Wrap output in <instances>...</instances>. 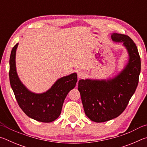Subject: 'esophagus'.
Wrapping results in <instances>:
<instances>
[{
	"label": "esophagus",
	"mask_w": 147,
	"mask_h": 147,
	"mask_svg": "<svg viewBox=\"0 0 147 147\" xmlns=\"http://www.w3.org/2000/svg\"><path fill=\"white\" fill-rule=\"evenodd\" d=\"M77 75L79 78H83L84 76H85L86 74L82 70H78L77 71Z\"/></svg>",
	"instance_id": "34e87169"
}]
</instances>
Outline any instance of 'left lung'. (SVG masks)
Wrapping results in <instances>:
<instances>
[{
    "label": "left lung",
    "mask_w": 147,
    "mask_h": 147,
    "mask_svg": "<svg viewBox=\"0 0 147 147\" xmlns=\"http://www.w3.org/2000/svg\"><path fill=\"white\" fill-rule=\"evenodd\" d=\"M111 39L123 43L129 59L117 75L108 80H80L78 91L84 111L92 121L103 123L117 117L126 109L138 87L141 58L136 44L130 37L113 33Z\"/></svg>",
    "instance_id": "8db88e82"
}]
</instances>
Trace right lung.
I'll return each instance as SVG.
<instances>
[{
    "mask_svg": "<svg viewBox=\"0 0 147 147\" xmlns=\"http://www.w3.org/2000/svg\"><path fill=\"white\" fill-rule=\"evenodd\" d=\"M18 44L11 50L9 72L10 85L17 103L29 117L43 123H51L60 115L66 96L76 86L77 74L61 77L43 93H33L26 88L17 75L16 55Z\"/></svg>",
    "mask_w": 147,
    "mask_h": 147,
    "instance_id": "add662e5",
    "label": "right lung"
}]
</instances>
